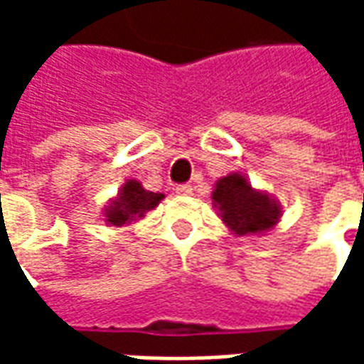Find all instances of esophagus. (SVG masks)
<instances>
[{
  "mask_svg": "<svg viewBox=\"0 0 364 364\" xmlns=\"http://www.w3.org/2000/svg\"><path fill=\"white\" fill-rule=\"evenodd\" d=\"M175 193L179 197H189V195H193V187L191 185H179V187H175Z\"/></svg>",
  "mask_w": 364,
  "mask_h": 364,
  "instance_id": "34e87169",
  "label": "esophagus"
}]
</instances>
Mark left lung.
Returning a JSON list of instances; mask_svg holds the SVG:
<instances>
[{
	"label": "left lung",
	"instance_id": "left-lung-1",
	"mask_svg": "<svg viewBox=\"0 0 364 364\" xmlns=\"http://www.w3.org/2000/svg\"><path fill=\"white\" fill-rule=\"evenodd\" d=\"M213 208L234 236H265L279 226L282 206L263 189H255L250 177L232 171L214 183Z\"/></svg>",
	"mask_w": 364,
	"mask_h": 364
}]
</instances>
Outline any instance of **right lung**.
I'll list each match as a JSON object with an SVG mask.
<instances>
[{"label":"right lung","mask_w":364,"mask_h":364,"mask_svg":"<svg viewBox=\"0 0 364 364\" xmlns=\"http://www.w3.org/2000/svg\"><path fill=\"white\" fill-rule=\"evenodd\" d=\"M164 193L144 189V185L138 179H127L120 185L119 193L107 203L103 208V220L107 226L120 228L124 224H134L136 220H142L146 213L154 210L164 200Z\"/></svg>","instance_id":"1"}]
</instances>
